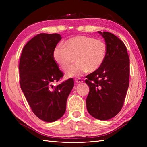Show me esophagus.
<instances>
[{
  "label": "esophagus",
  "instance_id": "obj_1",
  "mask_svg": "<svg viewBox=\"0 0 147 147\" xmlns=\"http://www.w3.org/2000/svg\"><path fill=\"white\" fill-rule=\"evenodd\" d=\"M75 82L77 84H80V83H82L83 82V80L81 79L80 78H76L75 79Z\"/></svg>",
  "mask_w": 147,
  "mask_h": 147
}]
</instances>
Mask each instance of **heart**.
Returning <instances> with one entry per match:
<instances>
[{
  "label": "heart",
  "instance_id": "1",
  "mask_svg": "<svg viewBox=\"0 0 147 147\" xmlns=\"http://www.w3.org/2000/svg\"><path fill=\"white\" fill-rule=\"evenodd\" d=\"M108 47L102 39L87 36L69 38L64 47L58 45L53 51V58L63 69L67 70L76 61L77 63L66 72L67 77L82 76L87 72L98 71L105 61Z\"/></svg>",
  "mask_w": 147,
  "mask_h": 147
}]
</instances>
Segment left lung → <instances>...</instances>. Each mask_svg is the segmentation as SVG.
Wrapping results in <instances>:
<instances>
[{"label": "left lung", "mask_w": 147, "mask_h": 147, "mask_svg": "<svg viewBox=\"0 0 147 147\" xmlns=\"http://www.w3.org/2000/svg\"><path fill=\"white\" fill-rule=\"evenodd\" d=\"M108 47L105 61L100 68L86 76L89 87L86 98L89 113L106 121L119 113L129 86L130 59L125 45L115 35L98 32Z\"/></svg>", "instance_id": "1"}]
</instances>
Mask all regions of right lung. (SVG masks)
Wrapping results in <instances>:
<instances>
[{"mask_svg": "<svg viewBox=\"0 0 147 147\" xmlns=\"http://www.w3.org/2000/svg\"><path fill=\"white\" fill-rule=\"evenodd\" d=\"M61 39L58 34H38L24 45L19 61L22 91L35 115L48 123L63 115L74 87L72 78L53 86L63 76L53 58L54 49Z\"/></svg>", "mask_w": 147, "mask_h": 147, "instance_id": "add662e5", "label": "right lung"}]
</instances>
